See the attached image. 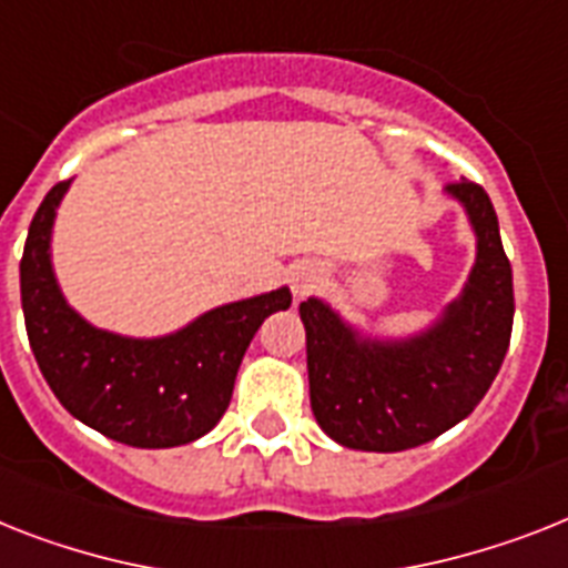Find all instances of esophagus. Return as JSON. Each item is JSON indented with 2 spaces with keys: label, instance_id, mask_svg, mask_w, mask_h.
I'll return each instance as SVG.
<instances>
[{
  "label": "esophagus",
  "instance_id": "1",
  "mask_svg": "<svg viewBox=\"0 0 568 568\" xmlns=\"http://www.w3.org/2000/svg\"><path fill=\"white\" fill-rule=\"evenodd\" d=\"M316 275L313 273H295V278H293V293L295 295H307L311 293L313 287H316Z\"/></svg>",
  "mask_w": 568,
  "mask_h": 568
}]
</instances>
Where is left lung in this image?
<instances>
[{
	"label": "left lung",
	"mask_w": 568,
	"mask_h": 568,
	"mask_svg": "<svg viewBox=\"0 0 568 568\" xmlns=\"http://www.w3.org/2000/svg\"><path fill=\"white\" fill-rule=\"evenodd\" d=\"M470 214L479 255L447 316L409 342H363L322 302H302L311 406L334 442L400 453L464 420L503 368L514 327V278L494 203L479 182H449Z\"/></svg>",
	"instance_id": "1"
}]
</instances>
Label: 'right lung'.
I'll return each instance as SVG.
<instances>
[{
    "label": "right lung",
    "mask_w": 568,
    "mask_h": 568,
    "mask_svg": "<svg viewBox=\"0 0 568 568\" xmlns=\"http://www.w3.org/2000/svg\"><path fill=\"white\" fill-rule=\"evenodd\" d=\"M69 189L58 182L37 209L20 261L22 313L31 351L54 397L78 420L130 447H180L217 424L252 336L290 290L205 313L165 339H124L87 325L63 302L51 273L49 234Z\"/></svg>",
    "instance_id": "add662e5"
}]
</instances>
